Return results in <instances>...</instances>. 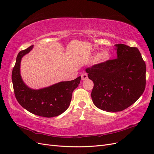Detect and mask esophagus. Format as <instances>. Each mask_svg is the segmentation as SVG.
Segmentation results:
<instances>
[{"instance_id": "34e87169", "label": "esophagus", "mask_w": 154, "mask_h": 154, "mask_svg": "<svg viewBox=\"0 0 154 154\" xmlns=\"http://www.w3.org/2000/svg\"><path fill=\"white\" fill-rule=\"evenodd\" d=\"M81 77H82V80H86V79H87L88 78V76H87V73H83V74H82V75H81Z\"/></svg>"}]
</instances>
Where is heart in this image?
<instances>
[{
	"instance_id": "obj_1",
	"label": "heart",
	"mask_w": 154,
	"mask_h": 154,
	"mask_svg": "<svg viewBox=\"0 0 154 154\" xmlns=\"http://www.w3.org/2000/svg\"><path fill=\"white\" fill-rule=\"evenodd\" d=\"M109 58H110V54L108 52H107V51H103V52H102L100 54L98 57L99 60H100L101 62H105L106 60H109Z\"/></svg>"
}]
</instances>
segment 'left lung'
Wrapping results in <instances>:
<instances>
[{"mask_svg": "<svg viewBox=\"0 0 154 154\" xmlns=\"http://www.w3.org/2000/svg\"><path fill=\"white\" fill-rule=\"evenodd\" d=\"M117 58L85 69L94 83L93 103L106 112H119L134 104L144 91L146 64L137 48L116 44Z\"/></svg>", "mask_w": 154, "mask_h": 154, "instance_id": "left-lung-1", "label": "left lung"}]
</instances>
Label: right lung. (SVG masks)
I'll use <instances>...</instances> for the list:
<instances>
[{
	"mask_svg": "<svg viewBox=\"0 0 154 154\" xmlns=\"http://www.w3.org/2000/svg\"><path fill=\"white\" fill-rule=\"evenodd\" d=\"M33 45L18 53L12 71L14 93L19 104L31 113L45 118L58 116L66 111L71 103L73 91L80 84L81 76L75 80L61 82L51 86L35 90L27 87L20 76L22 58Z\"/></svg>",
	"mask_w": 154,
	"mask_h": 154,
	"instance_id": "add662e5",
	"label": "right lung"
}]
</instances>
